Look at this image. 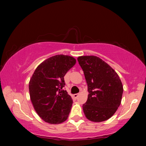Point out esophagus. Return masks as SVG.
I'll list each match as a JSON object with an SVG mask.
<instances>
[{"label": "esophagus", "instance_id": "esophagus-1", "mask_svg": "<svg viewBox=\"0 0 146 146\" xmlns=\"http://www.w3.org/2000/svg\"><path fill=\"white\" fill-rule=\"evenodd\" d=\"M78 94H75V95H73V98H75V99H76V98H77V97H78Z\"/></svg>", "mask_w": 146, "mask_h": 146}]
</instances>
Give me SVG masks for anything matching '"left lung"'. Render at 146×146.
Returning a JSON list of instances; mask_svg holds the SVG:
<instances>
[{
  "mask_svg": "<svg viewBox=\"0 0 146 146\" xmlns=\"http://www.w3.org/2000/svg\"><path fill=\"white\" fill-rule=\"evenodd\" d=\"M88 84V100L82 106L84 115L92 122L110 118L122 100L123 86L120 77L110 65L96 56H78Z\"/></svg>",
  "mask_w": 146,
  "mask_h": 146,
  "instance_id": "1",
  "label": "left lung"
}]
</instances>
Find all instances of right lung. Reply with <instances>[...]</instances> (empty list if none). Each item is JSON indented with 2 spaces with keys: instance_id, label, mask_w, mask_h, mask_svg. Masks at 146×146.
Here are the masks:
<instances>
[{
  "instance_id": "obj_1",
  "label": "right lung",
  "mask_w": 146,
  "mask_h": 146,
  "mask_svg": "<svg viewBox=\"0 0 146 146\" xmlns=\"http://www.w3.org/2000/svg\"><path fill=\"white\" fill-rule=\"evenodd\" d=\"M75 63L73 56L57 55L42 62L34 71L29 82L30 99L45 122L57 124L67 120L73 100L63 90L64 76Z\"/></svg>"
}]
</instances>
